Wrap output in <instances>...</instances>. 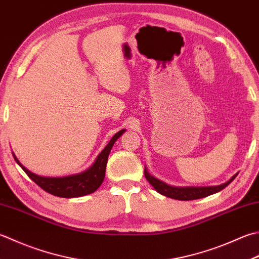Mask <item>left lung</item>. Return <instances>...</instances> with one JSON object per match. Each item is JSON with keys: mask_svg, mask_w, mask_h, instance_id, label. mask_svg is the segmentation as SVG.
Returning <instances> with one entry per match:
<instances>
[{"mask_svg": "<svg viewBox=\"0 0 259 259\" xmlns=\"http://www.w3.org/2000/svg\"><path fill=\"white\" fill-rule=\"evenodd\" d=\"M145 176L147 181L155 187L157 192H159L160 194L165 196H168L170 199L181 200V201H191L196 199H202V197L209 196L211 194H214L217 192L224 190L225 187L229 185L232 181L236 179V175H234L231 179L225 184L218 185V186H209V187H174L169 186L159 180L155 179L151 175H149L148 171L145 168Z\"/></svg>", "mask_w": 259, "mask_h": 259, "instance_id": "left-lung-1", "label": "left lung"}]
</instances>
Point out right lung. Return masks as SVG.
Masks as SVG:
<instances>
[{
  "instance_id": "add662e5",
  "label": "right lung",
  "mask_w": 259,
  "mask_h": 259,
  "mask_svg": "<svg viewBox=\"0 0 259 259\" xmlns=\"http://www.w3.org/2000/svg\"><path fill=\"white\" fill-rule=\"evenodd\" d=\"M123 130H120L119 133H116L112 139L110 140V143L105 146V148L101 151V154L98 156V158L94 161V164L90 167L89 169L80 174L70 175L66 177H42L38 176L31 171H29L24 166L19 163V160L14 159L17 163L22 167V169L25 171L30 179H31L35 184L41 187V189L46 192H48L49 194H53L55 196L59 197H78L84 196L93 193L99 189L102 184L105 176V168L106 163H108V157L112 146L116 141V139L124 133Z\"/></svg>"
}]
</instances>
